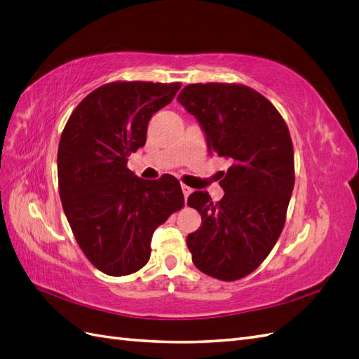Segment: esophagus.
Instances as JSON below:
<instances>
[{"instance_id":"esophagus-1","label":"esophagus","mask_w":359,"mask_h":359,"mask_svg":"<svg viewBox=\"0 0 359 359\" xmlns=\"http://www.w3.org/2000/svg\"><path fill=\"white\" fill-rule=\"evenodd\" d=\"M181 189H182V193H184V198H189V194L193 191L189 186H186V184H181Z\"/></svg>"}]
</instances>
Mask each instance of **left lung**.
<instances>
[{"label":"left lung","instance_id":"8db88e82","mask_svg":"<svg viewBox=\"0 0 359 359\" xmlns=\"http://www.w3.org/2000/svg\"><path fill=\"white\" fill-rule=\"evenodd\" d=\"M178 102L198 119L210 154L229 158L212 202L194 191L187 205L202 215L187 236L193 264L223 281L240 280L264 262L286 222L295 184L289 128L274 104L241 83H190Z\"/></svg>","mask_w":359,"mask_h":359}]
</instances>
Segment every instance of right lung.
Listing matches in <instances>:
<instances>
[{
	"instance_id": "right-lung-1",
	"label": "right lung",
	"mask_w": 359,
	"mask_h": 359,
	"mask_svg": "<svg viewBox=\"0 0 359 359\" xmlns=\"http://www.w3.org/2000/svg\"><path fill=\"white\" fill-rule=\"evenodd\" d=\"M180 88V82L102 85L76 106L61 133L62 208L83 255L107 276L145 266L154 231L184 206L175 177L148 181L127 168V157L147 142L151 116Z\"/></svg>"
}]
</instances>
